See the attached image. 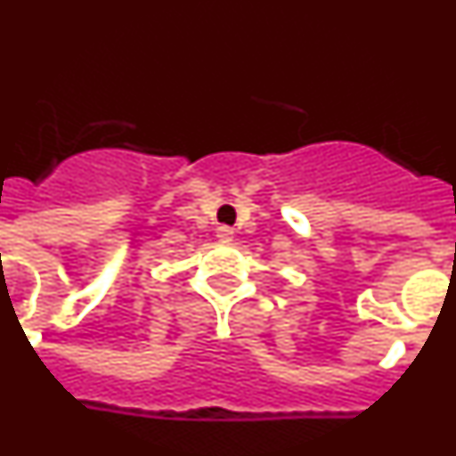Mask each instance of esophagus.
I'll list each match as a JSON object with an SVG mask.
<instances>
[{"label":"esophagus","mask_w":456,"mask_h":456,"mask_svg":"<svg viewBox=\"0 0 456 456\" xmlns=\"http://www.w3.org/2000/svg\"><path fill=\"white\" fill-rule=\"evenodd\" d=\"M216 237H219V241H232V231L228 225H219L216 228Z\"/></svg>","instance_id":"obj_1"}]
</instances>
